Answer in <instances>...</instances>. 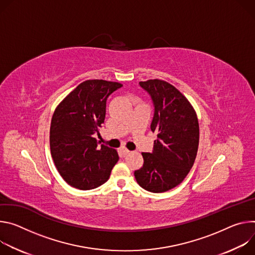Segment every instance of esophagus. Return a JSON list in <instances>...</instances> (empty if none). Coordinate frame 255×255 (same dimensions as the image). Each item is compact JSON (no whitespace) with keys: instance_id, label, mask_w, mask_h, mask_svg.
I'll return each mask as SVG.
<instances>
[{"instance_id":"obj_1","label":"esophagus","mask_w":255,"mask_h":255,"mask_svg":"<svg viewBox=\"0 0 255 255\" xmlns=\"http://www.w3.org/2000/svg\"><path fill=\"white\" fill-rule=\"evenodd\" d=\"M121 152H122V154H123L124 156H126V155H128V154L129 153V150H128L127 148H122V149H121Z\"/></svg>"}]
</instances>
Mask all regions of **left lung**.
Instances as JSON below:
<instances>
[{"mask_svg": "<svg viewBox=\"0 0 255 255\" xmlns=\"http://www.w3.org/2000/svg\"><path fill=\"white\" fill-rule=\"evenodd\" d=\"M155 107L151 124L157 132L152 153H142L144 164L134 171L140 187L165 192L180 184L193 166L200 140L195 110L173 85L154 79L139 82Z\"/></svg>", "mask_w": 255, "mask_h": 255, "instance_id": "obj_1", "label": "left lung"}]
</instances>
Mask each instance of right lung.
Returning <instances> with one entry per match:
<instances>
[{
  "label": "right lung",
  "instance_id": "obj_1",
  "mask_svg": "<svg viewBox=\"0 0 255 255\" xmlns=\"http://www.w3.org/2000/svg\"><path fill=\"white\" fill-rule=\"evenodd\" d=\"M123 84L105 80L81 83L55 108L49 145L54 165L71 186L88 190L105 183L119 161L117 150L93 136L104 123L106 100Z\"/></svg>",
  "mask_w": 255,
  "mask_h": 255
}]
</instances>
